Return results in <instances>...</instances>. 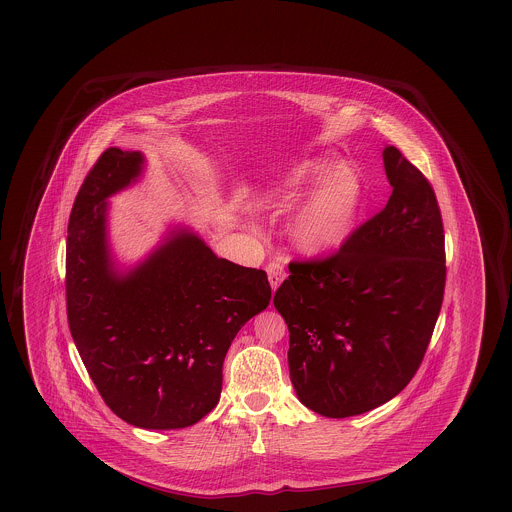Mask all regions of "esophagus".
<instances>
[{"mask_svg": "<svg viewBox=\"0 0 512 512\" xmlns=\"http://www.w3.org/2000/svg\"><path fill=\"white\" fill-rule=\"evenodd\" d=\"M267 274H268V282H270V286H272V290L276 292V288L282 284V280L286 278V268H284V263L282 261H270L267 265Z\"/></svg>", "mask_w": 512, "mask_h": 512, "instance_id": "34e87169", "label": "esophagus"}]
</instances>
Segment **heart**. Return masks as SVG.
<instances>
[{"label":"heart","instance_id":"obj_1","mask_svg":"<svg viewBox=\"0 0 512 512\" xmlns=\"http://www.w3.org/2000/svg\"><path fill=\"white\" fill-rule=\"evenodd\" d=\"M326 165L311 161L295 172V184L318 180ZM359 209V184L347 169L330 172L293 219V238L307 251L334 249L349 236Z\"/></svg>","mask_w":512,"mask_h":512}]
</instances>
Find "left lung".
<instances>
[{
    "instance_id": "obj_1",
    "label": "left lung",
    "mask_w": 512,
    "mask_h": 512,
    "mask_svg": "<svg viewBox=\"0 0 512 512\" xmlns=\"http://www.w3.org/2000/svg\"><path fill=\"white\" fill-rule=\"evenodd\" d=\"M393 192L332 255L292 261L274 293L290 330V378L311 411H372L413 380L438 322L445 234L428 178L384 149Z\"/></svg>"
}]
</instances>
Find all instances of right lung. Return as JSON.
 Returning a JSON list of instances; mask_svg holds the SVG:
<instances>
[{
	"label": "right lung",
	"mask_w": 512,
	"mask_h": 512,
	"mask_svg": "<svg viewBox=\"0 0 512 512\" xmlns=\"http://www.w3.org/2000/svg\"><path fill=\"white\" fill-rule=\"evenodd\" d=\"M138 151L109 147L74 199L67 318L105 405L146 430L192 426L219 403L222 363L240 328L267 309L265 270L219 259L188 230L119 274L105 234L107 197L142 172Z\"/></svg>",
	"instance_id": "obj_1"
}]
</instances>
